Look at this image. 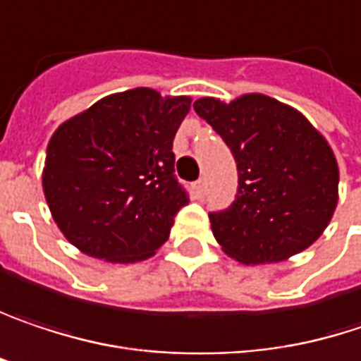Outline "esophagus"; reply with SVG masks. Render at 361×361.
I'll return each mask as SVG.
<instances>
[{
	"mask_svg": "<svg viewBox=\"0 0 361 361\" xmlns=\"http://www.w3.org/2000/svg\"><path fill=\"white\" fill-rule=\"evenodd\" d=\"M195 197H197V200H203V197H205V178H200V180L195 183Z\"/></svg>",
	"mask_w": 361,
	"mask_h": 361,
	"instance_id": "1",
	"label": "esophagus"
}]
</instances>
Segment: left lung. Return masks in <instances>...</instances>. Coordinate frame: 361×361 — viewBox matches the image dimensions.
I'll return each mask as SVG.
<instances>
[{
  "mask_svg": "<svg viewBox=\"0 0 361 361\" xmlns=\"http://www.w3.org/2000/svg\"><path fill=\"white\" fill-rule=\"evenodd\" d=\"M237 161V195L209 212L216 241L243 264L283 262L310 247L337 207V159L301 114L259 93L193 104Z\"/></svg>",
  "mask_w": 361,
  "mask_h": 361,
  "instance_id": "1",
  "label": "left lung"
}]
</instances>
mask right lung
I'll use <instances>...</instances> for the list:
<instances>
[{
	"label": "right lung",
	"mask_w": 361,
	"mask_h": 361,
	"mask_svg": "<svg viewBox=\"0 0 361 361\" xmlns=\"http://www.w3.org/2000/svg\"><path fill=\"white\" fill-rule=\"evenodd\" d=\"M189 108V97L139 87L99 99L54 133L43 191L74 247L120 264L161 247L176 212L189 203L172 152Z\"/></svg>",
	"instance_id": "obj_1"
}]
</instances>
